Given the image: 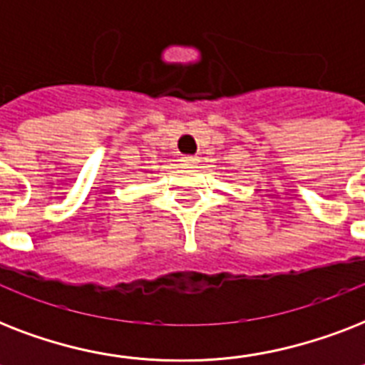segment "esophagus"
<instances>
[{"label":"esophagus","instance_id":"34e87169","mask_svg":"<svg viewBox=\"0 0 365 365\" xmlns=\"http://www.w3.org/2000/svg\"><path fill=\"white\" fill-rule=\"evenodd\" d=\"M182 163L187 166H195L199 163V157H193V155H187V157H182Z\"/></svg>","mask_w":365,"mask_h":365}]
</instances>
